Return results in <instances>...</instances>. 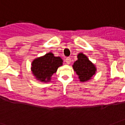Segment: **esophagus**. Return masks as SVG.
Masks as SVG:
<instances>
[{
    "label": "esophagus",
    "mask_w": 125,
    "mask_h": 125,
    "mask_svg": "<svg viewBox=\"0 0 125 125\" xmlns=\"http://www.w3.org/2000/svg\"><path fill=\"white\" fill-rule=\"evenodd\" d=\"M65 62L67 64H70L71 63V58L70 57H67L66 59H65Z\"/></svg>",
    "instance_id": "34e87169"
}]
</instances>
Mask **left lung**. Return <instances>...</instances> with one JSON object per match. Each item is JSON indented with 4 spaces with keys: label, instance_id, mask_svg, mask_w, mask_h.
<instances>
[{
    "label": "left lung",
    "instance_id": "left-lung-1",
    "mask_svg": "<svg viewBox=\"0 0 125 125\" xmlns=\"http://www.w3.org/2000/svg\"><path fill=\"white\" fill-rule=\"evenodd\" d=\"M77 57L78 60L73 63L72 68L78 76L80 81L88 82L96 74V65L83 53H80Z\"/></svg>",
    "mask_w": 125,
    "mask_h": 125
}]
</instances>
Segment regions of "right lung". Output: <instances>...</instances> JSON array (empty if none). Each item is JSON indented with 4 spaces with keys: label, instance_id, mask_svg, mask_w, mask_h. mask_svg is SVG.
<instances>
[{
    "label": "right lung",
    "instance_id": "right-lung-1",
    "mask_svg": "<svg viewBox=\"0 0 125 125\" xmlns=\"http://www.w3.org/2000/svg\"><path fill=\"white\" fill-rule=\"evenodd\" d=\"M63 65L60 57H55L52 52L35 58L31 63V70L37 80L47 83L51 82L52 76Z\"/></svg>",
    "mask_w": 125,
    "mask_h": 125
}]
</instances>
